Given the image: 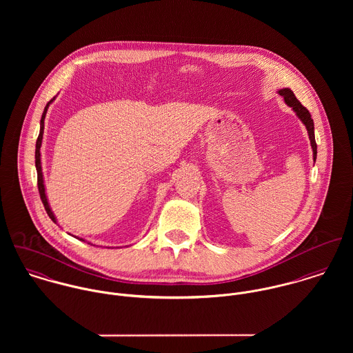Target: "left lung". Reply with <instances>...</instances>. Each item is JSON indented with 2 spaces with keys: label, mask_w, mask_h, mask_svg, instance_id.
<instances>
[{
  "label": "left lung",
  "mask_w": 353,
  "mask_h": 353,
  "mask_svg": "<svg viewBox=\"0 0 353 353\" xmlns=\"http://www.w3.org/2000/svg\"><path fill=\"white\" fill-rule=\"evenodd\" d=\"M279 94L284 98V101L290 107L294 108L296 115L301 118V121L305 125V129H307L308 137H310V143H311V148H312L314 161H315V159H316V143H315V136H314V121L311 118V114L308 112V110L303 105L302 103L296 99V97L294 95V92L290 88H283V90L279 91Z\"/></svg>",
  "instance_id": "left-lung-1"
}]
</instances>
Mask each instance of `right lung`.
<instances>
[{
	"label": "right lung",
	"instance_id": "1",
	"mask_svg": "<svg viewBox=\"0 0 353 353\" xmlns=\"http://www.w3.org/2000/svg\"><path fill=\"white\" fill-rule=\"evenodd\" d=\"M54 99H51L46 107H45V111L42 114V119H41V132H39V136H38V140H37V148H35V167H37V172H38V189H39V194H41V200L45 205V209L49 214L51 220L54 223H57L55 217H54V213L51 212L50 206H49V202H48V197H46V192H45V185H43V174H42V164H41V145H42V139H43V129H45V118H46V112H48V108H49V104ZM80 239V238H77ZM80 241H84V239H80Z\"/></svg>",
	"mask_w": 353,
	"mask_h": 353
}]
</instances>
